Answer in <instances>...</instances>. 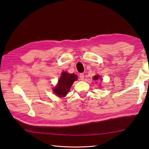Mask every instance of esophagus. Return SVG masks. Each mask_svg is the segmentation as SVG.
<instances>
[{
  "instance_id": "34e87169",
  "label": "esophagus",
  "mask_w": 149,
  "mask_h": 149,
  "mask_svg": "<svg viewBox=\"0 0 149 149\" xmlns=\"http://www.w3.org/2000/svg\"><path fill=\"white\" fill-rule=\"evenodd\" d=\"M79 77H80V78L81 80H84V73H80V75H79Z\"/></svg>"
}]
</instances>
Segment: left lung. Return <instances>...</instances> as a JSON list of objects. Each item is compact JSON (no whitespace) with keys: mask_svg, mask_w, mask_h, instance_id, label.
Returning a JSON list of instances; mask_svg holds the SVG:
<instances>
[{"mask_svg":"<svg viewBox=\"0 0 149 149\" xmlns=\"http://www.w3.org/2000/svg\"><path fill=\"white\" fill-rule=\"evenodd\" d=\"M98 78H99V76H95V77H93V79L95 80H98Z\"/></svg>","mask_w":149,"mask_h":149,"instance_id":"obj_1","label":"left lung"}]
</instances>
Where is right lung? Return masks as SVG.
Instances as JSON below:
<instances>
[{"label":"right lung","instance_id":"obj_1","mask_svg":"<svg viewBox=\"0 0 149 149\" xmlns=\"http://www.w3.org/2000/svg\"><path fill=\"white\" fill-rule=\"evenodd\" d=\"M76 80H77V76L75 74H69L67 72H62L58 83L57 86L54 87L53 92L59 97L65 96Z\"/></svg>","mask_w":149,"mask_h":149}]
</instances>
